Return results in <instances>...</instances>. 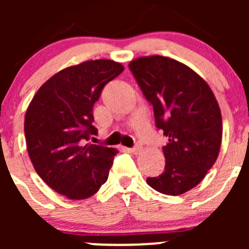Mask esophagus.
I'll return each mask as SVG.
<instances>
[{
    "mask_svg": "<svg viewBox=\"0 0 249 249\" xmlns=\"http://www.w3.org/2000/svg\"><path fill=\"white\" fill-rule=\"evenodd\" d=\"M131 153H134V154H139V153L142 150V147H140V145H135L134 148H131Z\"/></svg>",
    "mask_w": 249,
    "mask_h": 249,
    "instance_id": "obj_1",
    "label": "esophagus"
}]
</instances>
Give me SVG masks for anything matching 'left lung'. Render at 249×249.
<instances>
[{"mask_svg": "<svg viewBox=\"0 0 249 249\" xmlns=\"http://www.w3.org/2000/svg\"><path fill=\"white\" fill-rule=\"evenodd\" d=\"M148 102L155 125L169 137L162 147L165 170L148 177L149 187L165 195H180L196 187L219 154L223 122L214 94L190 67L160 55L129 64Z\"/></svg>", "mask_w": 249, "mask_h": 249, "instance_id": "8db88e82", "label": "left lung"}]
</instances>
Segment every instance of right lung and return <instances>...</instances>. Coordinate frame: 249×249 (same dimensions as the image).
<instances>
[{
    "mask_svg": "<svg viewBox=\"0 0 249 249\" xmlns=\"http://www.w3.org/2000/svg\"><path fill=\"white\" fill-rule=\"evenodd\" d=\"M124 71L113 60H90L66 67L35 94L25 114L27 152L39 177L71 200L88 199L108 178L118 150L83 144L96 135L92 107L107 83Z\"/></svg>",
    "mask_w": 249,
    "mask_h": 249,
    "instance_id": "obj_1",
    "label": "right lung"
}]
</instances>
